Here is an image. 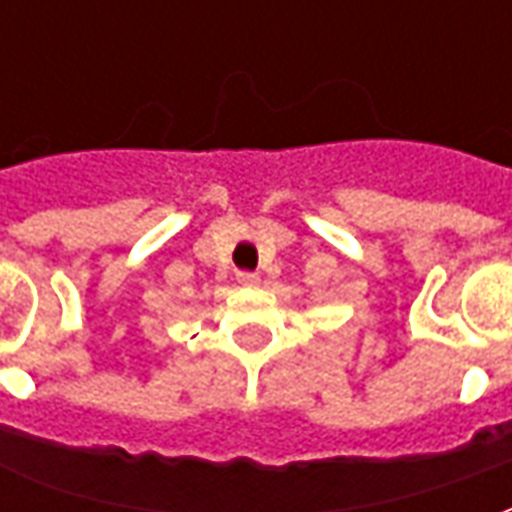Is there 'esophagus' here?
Here are the masks:
<instances>
[{
    "mask_svg": "<svg viewBox=\"0 0 512 512\" xmlns=\"http://www.w3.org/2000/svg\"><path fill=\"white\" fill-rule=\"evenodd\" d=\"M235 279H238V282H241V285H257V274H252V271H238V274H235Z\"/></svg>",
    "mask_w": 512,
    "mask_h": 512,
    "instance_id": "1",
    "label": "esophagus"
}]
</instances>
